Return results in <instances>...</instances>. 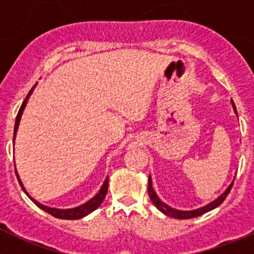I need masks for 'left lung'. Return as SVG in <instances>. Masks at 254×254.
Wrapping results in <instances>:
<instances>
[{
    "label": "left lung",
    "mask_w": 254,
    "mask_h": 254,
    "mask_svg": "<svg viewBox=\"0 0 254 254\" xmlns=\"http://www.w3.org/2000/svg\"><path fill=\"white\" fill-rule=\"evenodd\" d=\"M232 102V107H233V111L234 113L237 115V110H236V106H234V102L233 101H231ZM238 117V116H237ZM232 186H233V181H232L231 185L227 187V190H224L223 193H222L219 197H217L214 201H212L211 203L206 204V206L201 207V208H197V209H192V211H181V209H176V208H172L171 206H168V204H166L165 202H162L161 199H159V197L157 195V193L154 192L153 190V186H152V178L151 176L148 177V194L149 197H151L152 202H153L154 206L157 207V209H159V211L162 212V213H165L166 216H170L172 217V218H177V219H188V218H194V217H199L202 216V214L207 213V212L212 211V209L217 208V207L219 206V204L222 203V202L226 199V197L228 195V193L231 192V188Z\"/></svg>",
    "instance_id": "left-lung-1"
}]
</instances>
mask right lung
<instances>
[{
  "label": "right lung",
  "mask_w": 254,
  "mask_h": 254,
  "mask_svg": "<svg viewBox=\"0 0 254 254\" xmlns=\"http://www.w3.org/2000/svg\"><path fill=\"white\" fill-rule=\"evenodd\" d=\"M36 86H37V83H36L35 86H33L32 88H31V91H30V92H28V95L26 96L25 101H23L22 106H21L20 111H18V113H17L16 122H14L13 143H14V139H16V133H17V129H18V126H20V121H21V117H22V113H23V111H25L26 105H27L28 98H30V96L32 95L33 89L36 88ZM14 172H16L17 180H18V183H20L21 188H22L23 192H25L26 194L28 195V198H30L31 201H32L33 203L36 204V206L40 207L41 209H43V211H45V212L50 213L51 216L56 217V218H61V219H78V218H83V217H86L87 214H89V213H91V212H93V211H95V209H97L98 207L101 206V203H102L103 199H105L106 193H107V190H108V176H107V177H106V180H105V182H103L102 187H101V190H98L97 194H96L93 198H91L89 201H87L86 203L81 204V206H78V207H74V208H67V209L53 208V207H47V206H45V204L40 203V202L36 201L35 198L31 197V195L28 194L27 190H26V188H25V186H23L22 181H21L20 176H18V173H17L16 166H14Z\"/></svg>",
  "instance_id": "1"
}]
</instances>
